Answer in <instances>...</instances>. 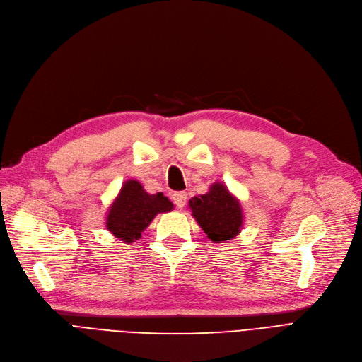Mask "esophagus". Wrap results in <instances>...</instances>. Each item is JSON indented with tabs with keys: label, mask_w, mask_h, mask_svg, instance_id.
<instances>
[{
	"label": "esophagus",
	"mask_w": 362,
	"mask_h": 362,
	"mask_svg": "<svg viewBox=\"0 0 362 362\" xmlns=\"http://www.w3.org/2000/svg\"><path fill=\"white\" fill-rule=\"evenodd\" d=\"M172 200H173V204H175V206L181 209V208H184L185 202H187V193H185V192H177V193H173V194H172Z\"/></svg>",
	"instance_id": "obj_1"
}]
</instances>
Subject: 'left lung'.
<instances>
[{
	"label": "left lung",
	"instance_id": "obj_1",
	"mask_svg": "<svg viewBox=\"0 0 362 362\" xmlns=\"http://www.w3.org/2000/svg\"><path fill=\"white\" fill-rule=\"evenodd\" d=\"M193 218L215 243L230 240L240 233L243 212L240 202L223 182H214L209 192L190 199Z\"/></svg>",
	"mask_w": 362,
	"mask_h": 362
}]
</instances>
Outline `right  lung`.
<instances>
[{"mask_svg": "<svg viewBox=\"0 0 362 362\" xmlns=\"http://www.w3.org/2000/svg\"><path fill=\"white\" fill-rule=\"evenodd\" d=\"M172 209L173 204L163 193L148 194L139 181L127 180L108 209L107 230L126 243H132L157 214Z\"/></svg>", "mask_w": 362, "mask_h": 362, "instance_id": "add662e5", "label": "right lung"}]
</instances>
